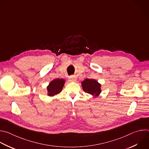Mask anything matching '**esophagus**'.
Segmentation results:
<instances>
[{
    "label": "esophagus",
    "mask_w": 149,
    "mask_h": 149,
    "mask_svg": "<svg viewBox=\"0 0 149 149\" xmlns=\"http://www.w3.org/2000/svg\"><path fill=\"white\" fill-rule=\"evenodd\" d=\"M69 79L70 81H75L77 80V78L74 76H71L69 77Z\"/></svg>",
    "instance_id": "obj_1"
}]
</instances>
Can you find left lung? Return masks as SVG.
Masks as SVG:
<instances>
[{"label":"left lung","instance_id":"8db88e82","mask_svg":"<svg viewBox=\"0 0 149 149\" xmlns=\"http://www.w3.org/2000/svg\"><path fill=\"white\" fill-rule=\"evenodd\" d=\"M84 91L89 94L97 96L101 92V84L93 79H85L82 82Z\"/></svg>","mask_w":149,"mask_h":149}]
</instances>
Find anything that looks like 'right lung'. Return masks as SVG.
I'll use <instances>...</instances> for the list:
<instances>
[{"label":"right lung","instance_id":"1","mask_svg":"<svg viewBox=\"0 0 149 149\" xmlns=\"http://www.w3.org/2000/svg\"><path fill=\"white\" fill-rule=\"evenodd\" d=\"M65 81L63 79L57 78L52 81L47 86L48 95L53 96L61 92L64 85Z\"/></svg>","mask_w":149,"mask_h":149}]
</instances>
